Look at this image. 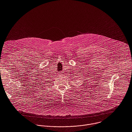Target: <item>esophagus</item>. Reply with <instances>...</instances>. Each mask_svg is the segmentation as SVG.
<instances>
[{
    "label": "esophagus",
    "instance_id": "1",
    "mask_svg": "<svg viewBox=\"0 0 132 132\" xmlns=\"http://www.w3.org/2000/svg\"><path fill=\"white\" fill-rule=\"evenodd\" d=\"M59 75H60V76H63V73H62V72L60 73H59Z\"/></svg>",
    "mask_w": 132,
    "mask_h": 132
}]
</instances>
